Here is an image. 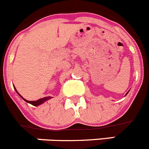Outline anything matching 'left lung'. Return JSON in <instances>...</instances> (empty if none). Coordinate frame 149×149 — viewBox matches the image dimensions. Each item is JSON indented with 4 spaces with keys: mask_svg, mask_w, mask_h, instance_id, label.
Masks as SVG:
<instances>
[{
    "mask_svg": "<svg viewBox=\"0 0 149 149\" xmlns=\"http://www.w3.org/2000/svg\"><path fill=\"white\" fill-rule=\"evenodd\" d=\"M128 93V92L127 93H126V95H127V94Z\"/></svg>",
    "mask_w": 149,
    "mask_h": 149,
    "instance_id": "obj_1",
    "label": "left lung"
}]
</instances>
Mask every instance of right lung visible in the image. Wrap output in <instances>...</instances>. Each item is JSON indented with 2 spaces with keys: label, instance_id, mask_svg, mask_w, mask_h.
<instances>
[{
  "label": "right lung",
  "instance_id": "right-lung-1",
  "mask_svg": "<svg viewBox=\"0 0 149 149\" xmlns=\"http://www.w3.org/2000/svg\"><path fill=\"white\" fill-rule=\"evenodd\" d=\"M14 88H15V87H14ZM15 91H17V90H16V88H15ZM17 93H18L19 95H20V97H21L22 98H23V99H24V101H26V102L29 103V104H32V105H33V106H35V107H37V106H39V105H40V104H43V103L45 102V101H46L47 100H48V99H50V98H51V97H50V96H48V97H44V98H40V99H38V101H27V100L24 99V98H23V97L22 96V95H20V94L18 92H17Z\"/></svg>",
  "mask_w": 149,
  "mask_h": 149
}]
</instances>
